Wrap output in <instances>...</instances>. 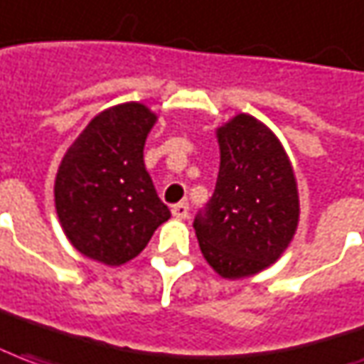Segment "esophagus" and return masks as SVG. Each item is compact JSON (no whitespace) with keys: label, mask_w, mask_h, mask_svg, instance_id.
<instances>
[{"label":"esophagus","mask_w":364,"mask_h":364,"mask_svg":"<svg viewBox=\"0 0 364 364\" xmlns=\"http://www.w3.org/2000/svg\"><path fill=\"white\" fill-rule=\"evenodd\" d=\"M171 213L175 219H187L189 217V203H177V205H173Z\"/></svg>","instance_id":"esophagus-1"}]
</instances>
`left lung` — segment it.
<instances>
[{"instance_id": "left-lung-1", "label": "left lung", "mask_w": 364, "mask_h": 364, "mask_svg": "<svg viewBox=\"0 0 364 364\" xmlns=\"http://www.w3.org/2000/svg\"><path fill=\"white\" fill-rule=\"evenodd\" d=\"M217 141V185L193 227L207 263L225 279H243L273 265L295 235V173L275 133L253 115L225 123Z\"/></svg>"}]
</instances>
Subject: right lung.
Instances as JSON below:
<instances>
[{
    "label": "right lung",
    "instance_id": "right-lung-1",
    "mask_svg": "<svg viewBox=\"0 0 364 364\" xmlns=\"http://www.w3.org/2000/svg\"><path fill=\"white\" fill-rule=\"evenodd\" d=\"M155 121L157 115L137 101L101 111L59 165V223L71 245L93 261L127 263L171 217L143 163Z\"/></svg>",
    "mask_w": 364,
    "mask_h": 364
}]
</instances>
